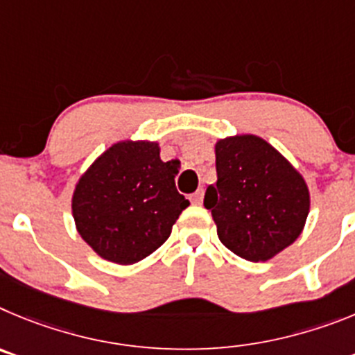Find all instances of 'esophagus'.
<instances>
[{
    "label": "esophagus",
    "instance_id": "1",
    "mask_svg": "<svg viewBox=\"0 0 355 355\" xmlns=\"http://www.w3.org/2000/svg\"><path fill=\"white\" fill-rule=\"evenodd\" d=\"M191 201H193L194 205H200L201 201H203V189H198L196 193L191 194Z\"/></svg>",
    "mask_w": 355,
    "mask_h": 355
}]
</instances>
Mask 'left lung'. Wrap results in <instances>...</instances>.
Instances as JSON below:
<instances>
[{
    "label": "left lung",
    "mask_w": 355,
    "mask_h": 355,
    "mask_svg": "<svg viewBox=\"0 0 355 355\" xmlns=\"http://www.w3.org/2000/svg\"><path fill=\"white\" fill-rule=\"evenodd\" d=\"M216 171L203 205L230 251L267 261L295 242L309 212V189L272 145L254 134L219 139Z\"/></svg>",
    "instance_id": "obj_1"
}]
</instances>
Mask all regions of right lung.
I'll use <instances>...</instances> for the list:
<instances>
[{
	"instance_id": "obj_1",
	"label": "right lung",
	"mask_w": 355,
	"mask_h": 355,
	"mask_svg": "<svg viewBox=\"0 0 355 355\" xmlns=\"http://www.w3.org/2000/svg\"><path fill=\"white\" fill-rule=\"evenodd\" d=\"M159 154L155 141H118L76 184V228L104 260L132 265L152 254L189 207L175 187V161Z\"/></svg>"
}]
</instances>
